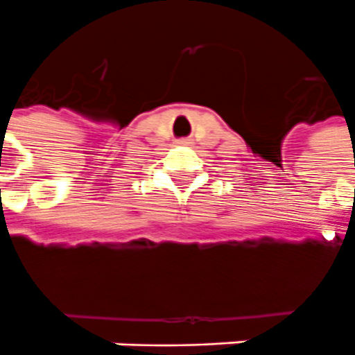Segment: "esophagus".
Returning <instances> with one entry per match:
<instances>
[{
    "label": "esophagus",
    "mask_w": 355,
    "mask_h": 355,
    "mask_svg": "<svg viewBox=\"0 0 355 355\" xmlns=\"http://www.w3.org/2000/svg\"><path fill=\"white\" fill-rule=\"evenodd\" d=\"M180 144H188V139H182V141H178Z\"/></svg>",
    "instance_id": "1"
}]
</instances>
